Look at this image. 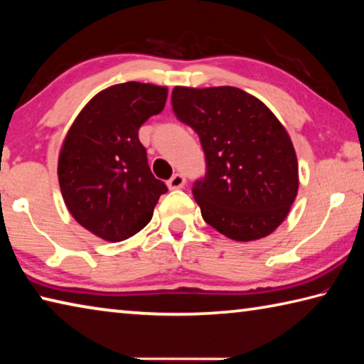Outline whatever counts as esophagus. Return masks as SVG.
Returning <instances> with one entry per match:
<instances>
[{
  "instance_id": "obj_1",
  "label": "esophagus",
  "mask_w": 364,
  "mask_h": 364,
  "mask_svg": "<svg viewBox=\"0 0 364 364\" xmlns=\"http://www.w3.org/2000/svg\"><path fill=\"white\" fill-rule=\"evenodd\" d=\"M184 183H186V178H184L181 173H175L170 178L167 184L170 189H181L184 186Z\"/></svg>"
}]
</instances>
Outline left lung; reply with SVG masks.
Instances as JSON below:
<instances>
[{"mask_svg":"<svg viewBox=\"0 0 364 364\" xmlns=\"http://www.w3.org/2000/svg\"><path fill=\"white\" fill-rule=\"evenodd\" d=\"M171 106L205 154V176L193 188L202 218L234 241L273 232L299 191L297 156L281 122L234 86H175Z\"/></svg>","mask_w":364,"mask_h":364,"instance_id":"obj_1","label":"left lung"}]
</instances>
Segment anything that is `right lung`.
<instances>
[{
	"label": "right lung",
	"instance_id": "add662e5",
	"mask_svg": "<svg viewBox=\"0 0 364 364\" xmlns=\"http://www.w3.org/2000/svg\"><path fill=\"white\" fill-rule=\"evenodd\" d=\"M167 88L127 82L102 90L78 114L60 147L58 176L64 202L85 230L110 242L149 223L167 193L147 165L138 132L162 112Z\"/></svg>",
	"mask_w": 364,
	"mask_h": 364
}]
</instances>
